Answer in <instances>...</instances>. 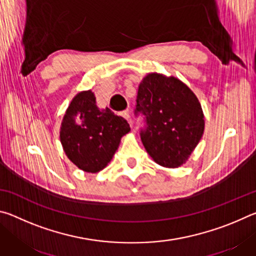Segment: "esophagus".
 <instances>
[{"mask_svg":"<svg viewBox=\"0 0 256 256\" xmlns=\"http://www.w3.org/2000/svg\"><path fill=\"white\" fill-rule=\"evenodd\" d=\"M120 116H123V118H125V120H128L130 123L132 124V122H131V120H130V114H128V110H123V112H120Z\"/></svg>","mask_w":256,"mask_h":256,"instance_id":"obj_1","label":"esophagus"}]
</instances>
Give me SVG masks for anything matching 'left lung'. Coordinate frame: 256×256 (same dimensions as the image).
<instances>
[{
	"label": "left lung",
	"instance_id": "8db88e82",
	"mask_svg": "<svg viewBox=\"0 0 256 256\" xmlns=\"http://www.w3.org/2000/svg\"><path fill=\"white\" fill-rule=\"evenodd\" d=\"M134 115L144 116L141 141L151 158L164 167L183 164L204 131L196 96L174 76H146L138 86Z\"/></svg>",
	"mask_w": 256,
	"mask_h": 256
}]
</instances>
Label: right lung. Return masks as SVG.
I'll use <instances>...</instances> for the list:
<instances>
[{"instance_id": "right-lung-1", "label": "right lung", "mask_w": 256, "mask_h": 256, "mask_svg": "<svg viewBox=\"0 0 256 256\" xmlns=\"http://www.w3.org/2000/svg\"><path fill=\"white\" fill-rule=\"evenodd\" d=\"M128 120L110 108L99 110L88 90L76 94L60 125V144L68 158L86 172L104 170L118 150L120 138L130 132Z\"/></svg>"}]
</instances>
